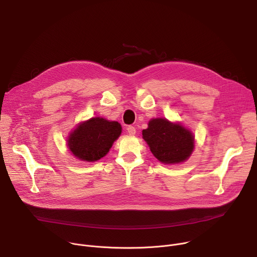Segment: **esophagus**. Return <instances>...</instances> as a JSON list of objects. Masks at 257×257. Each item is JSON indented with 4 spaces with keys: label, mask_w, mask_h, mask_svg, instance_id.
Instances as JSON below:
<instances>
[{
    "label": "esophagus",
    "mask_w": 257,
    "mask_h": 257,
    "mask_svg": "<svg viewBox=\"0 0 257 257\" xmlns=\"http://www.w3.org/2000/svg\"><path fill=\"white\" fill-rule=\"evenodd\" d=\"M127 132H128V134H130V135H134V134L136 133V129H135V127H133V126H128V127H127Z\"/></svg>",
    "instance_id": "esophagus-1"
}]
</instances>
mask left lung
<instances>
[{"mask_svg":"<svg viewBox=\"0 0 257 257\" xmlns=\"http://www.w3.org/2000/svg\"><path fill=\"white\" fill-rule=\"evenodd\" d=\"M142 138L150 146L153 155L165 165L186 162L195 148L193 133L180 122L166 118H156L142 130Z\"/></svg>","mask_w":257,"mask_h":257,"instance_id":"left-lung-1","label":"left lung"}]
</instances>
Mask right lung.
Returning a JSON list of instances; mask_svg holds the SVG:
<instances>
[{
	"label": "right lung",
	"mask_w": 257,
	"mask_h": 257,
	"mask_svg": "<svg viewBox=\"0 0 257 257\" xmlns=\"http://www.w3.org/2000/svg\"><path fill=\"white\" fill-rule=\"evenodd\" d=\"M121 133L122 126L117 121L90 118L77 124L69 133L67 148L80 161L96 162L107 155Z\"/></svg>",
	"instance_id": "add662e5"
}]
</instances>
